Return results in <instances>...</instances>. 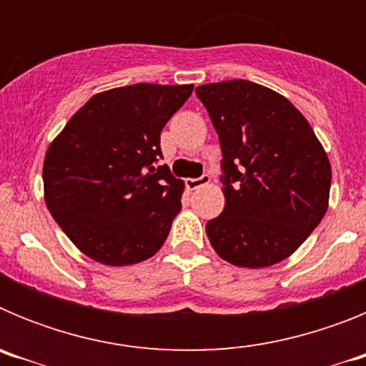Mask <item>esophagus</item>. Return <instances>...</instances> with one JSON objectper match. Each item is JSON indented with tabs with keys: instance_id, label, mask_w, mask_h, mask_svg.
<instances>
[{
	"instance_id": "34e87169",
	"label": "esophagus",
	"mask_w": 366,
	"mask_h": 366,
	"mask_svg": "<svg viewBox=\"0 0 366 366\" xmlns=\"http://www.w3.org/2000/svg\"><path fill=\"white\" fill-rule=\"evenodd\" d=\"M209 181H211V177L207 176V174H203V176H199V177H190V179H187V187H189L190 190H196V189H199V187L207 185Z\"/></svg>"
}]
</instances>
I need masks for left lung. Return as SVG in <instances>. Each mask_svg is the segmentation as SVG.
<instances>
[{
    "label": "left lung",
    "instance_id": "left-lung-1",
    "mask_svg": "<svg viewBox=\"0 0 366 366\" xmlns=\"http://www.w3.org/2000/svg\"><path fill=\"white\" fill-rule=\"evenodd\" d=\"M222 147L225 207L207 222L223 260L273 266L302 245L328 209L332 167L302 113L249 80L196 87Z\"/></svg>",
    "mask_w": 366,
    "mask_h": 366
}]
</instances>
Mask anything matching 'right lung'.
Segmentation results:
<instances>
[{
  "instance_id": "add662e5",
  "label": "right lung",
  "mask_w": 366,
  "mask_h": 366,
  "mask_svg": "<svg viewBox=\"0 0 366 366\" xmlns=\"http://www.w3.org/2000/svg\"><path fill=\"white\" fill-rule=\"evenodd\" d=\"M192 84H134L97 93L47 148L45 205L76 247L104 266L154 257L181 211L183 181L163 157L161 130Z\"/></svg>"
}]
</instances>
